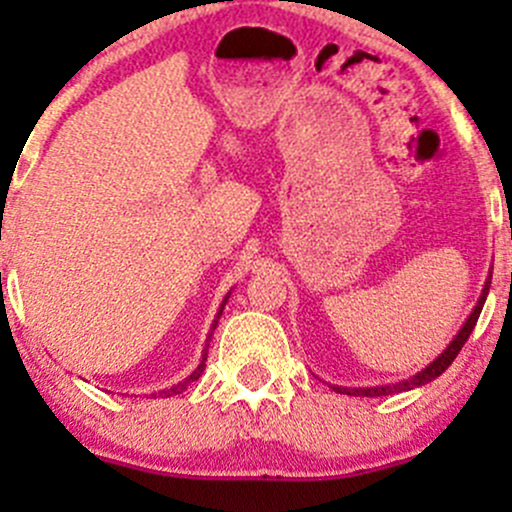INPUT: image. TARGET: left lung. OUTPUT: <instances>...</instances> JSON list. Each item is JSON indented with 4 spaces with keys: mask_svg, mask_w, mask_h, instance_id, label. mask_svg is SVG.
Listing matches in <instances>:
<instances>
[{
    "mask_svg": "<svg viewBox=\"0 0 512 512\" xmlns=\"http://www.w3.org/2000/svg\"><path fill=\"white\" fill-rule=\"evenodd\" d=\"M488 289H490V275H488V280H485L483 292H480L478 304H476V307H473V312L468 314V319H466V322H463V327L458 329V334H456V337H453V342L448 344V347L443 349V352L438 354L436 359H433L431 364L426 366V369H421V371H418V374L409 376V379L396 381V384L366 386V389H361V386H359V389H349V386H332V389L339 391V394H349V396H389V394H399V391H411V389H416V386H423V384H428V381L438 379V376H441L443 371H446L448 366L453 364V359H456L458 352H461L463 344H466L468 337H471L473 327H476V322H478V317H480V309H483V304H485V297H488Z\"/></svg>",
    "mask_w": 512,
    "mask_h": 512,
    "instance_id": "left-lung-1",
    "label": "left lung"
}]
</instances>
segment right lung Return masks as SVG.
<instances>
[{"label":"right lung","instance_id":"add662e5","mask_svg":"<svg viewBox=\"0 0 512 512\" xmlns=\"http://www.w3.org/2000/svg\"><path fill=\"white\" fill-rule=\"evenodd\" d=\"M227 299H230V292H227V294H225L223 304H220V309H218V317H215L213 327H210V334H208V342H210V337H213L215 327H218V319H220V314H223V309H225ZM208 347H210V344H205V349H203V359H200L198 369H195V371H193V374H190V376H185V379H183V381H178V384H173V386H170V389H163V391H158V396H173V394H180V391H183V389H188V386H190V384H193V381H198V379H200V374H203V369H205V359H208ZM153 396H156V394H153Z\"/></svg>","mask_w":512,"mask_h":512}]
</instances>
